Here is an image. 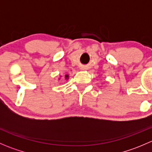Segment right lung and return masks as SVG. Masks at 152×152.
Listing matches in <instances>:
<instances>
[{
	"instance_id": "add662e5",
	"label": "right lung",
	"mask_w": 152,
	"mask_h": 152,
	"mask_svg": "<svg viewBox=\"0 0 152 152\" xmlns=\"http://www.w3.org/2000/svg\"><path fill=\"white\" fill-rule=\"evenodd\" d=\"M60 77H62V76H60ZM60 77H59V79H59V80H60V79H61ZM64 77H65V80H68V79H69V75L68 74H65V76H64Z\"/></svg>"
}]
</instances>
